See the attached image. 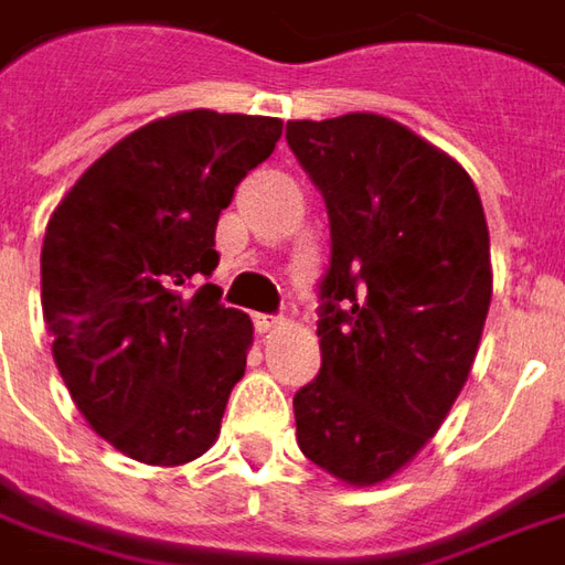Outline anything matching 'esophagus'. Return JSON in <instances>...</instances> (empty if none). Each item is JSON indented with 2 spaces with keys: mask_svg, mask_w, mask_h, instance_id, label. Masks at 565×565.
Wrapping results in <instances>:
<instances>
[{
  "mask_svg": "<svg viewBox=\"0 0 565 565\" xmlns=\"http://www.w3.org/2000/svg\"><path fill=\"white\" fill-rule=\"evenodd\" d=\"M282 317H276V313H255V329L257 332H276V329H282Z\"/></svg>",
  "mask_w": 565,
  "mask_h": 565,
  "instance_id": "34e87169",
  "label": "esophagus"
}]
</instances>
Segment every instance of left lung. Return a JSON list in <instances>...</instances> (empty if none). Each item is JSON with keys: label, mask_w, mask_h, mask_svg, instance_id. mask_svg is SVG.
<instances>
[{"label": "left lung", "mask_w": 565, "mask_h": 565, "mask_svg": "<svg viewBox=\"0 0 565 565\" xmlns=\"http://www.w3.org/2000/svg\"><path fill=\"white\" fill-rule=\"evenodd\" d=\"M323 192L320 373L295 395L298 448L348 486H376L438 433L491 305L482 199L450 154L392 117L289 120Z\"/></svg>", "instance_id": "8db88e82"}]
</instances>
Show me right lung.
Instances as JSON below:
<instances>
[{"instance_id":"add662e5","label":"right lung","mask_w":565,"mask_h":565,"mask_svg":"<svg viewBox=\"0 0 565 565\" xmlns=\"http://www.w3.org/2000/svg\"><path fill=\"white\" fill-rule=\"evenodd\" d=\"M279 117L207 108L124 136L45 226L43 317L77 411L139 463L180 467L221 435L252 320L204 282L242 177L274 154Z\"/></svg>"}]
</instances>
